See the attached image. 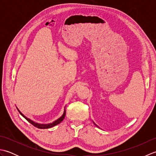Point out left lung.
<instances>
[{
  "label": "left lung",
  "instance_id": "left-lung-1",
  "mask_svg": "<svg viewBox=\"0 0 156 156\" xmlns=\"http://www.w3.org/2000/svg\"><path fill=\"white\" fill-rule=\"evenodd\" d=\"M93 123H94V125H96V126H97V127H98V126H97V125H96V124H95V123H94V122H93Z\"/></svg>",
  "mask_w": 156,
  "mask_h": 156
}]
</instances>
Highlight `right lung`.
Instances as JSON below:
<instances>
[{
	"label": "right lung",
	"instance_id": "add662e5",
	"mask_svg": "<svg viewBox=\"0 0 156 156\" xmlns=\"http://www.w3.org/2000/svg\"><path fill=\"white\" fill-rule=\"evenodd\" d=\"M17 108V110H18L19 112H20V114H21V115L23 116V117L26 119V120H27L28 122H30V123L32 124L34 126H35V127L39 128V129H49V128H51V127H54V126L58 125L59 123H60V122H61L63 120H64V117H65V115H66V109H65V108H66V107H64V113H63V115H62V117H60L59 119H58L57 120L54 121L53 122H51V123H49V124H39V123H37V122H35V121L31 120L30 119L27 118V117H25V116L24 115H23V114L22 113V112L19 110L18 108Z\"/></svg>",
	"mask_w": 156,
	"mask_h": 156
}]
</instances>
